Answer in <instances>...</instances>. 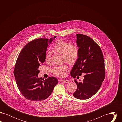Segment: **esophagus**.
<instances>
[{
  "label": "esophagus",
  "instance_id": "34e87169",
  "mask_svg": "<svg viewBox=\"0 0 122 122\" xmlns=\"http://www.w3.org/2000/svg\"><path fill=\"white\" fill-rule=\"evenodd\" d=\"M63 81H64V82L65 83H69L70 82V81L66 80H64Z\"/></svg>",
  "mask_w": 122,
  "mask_h": 122
}]
</instances>
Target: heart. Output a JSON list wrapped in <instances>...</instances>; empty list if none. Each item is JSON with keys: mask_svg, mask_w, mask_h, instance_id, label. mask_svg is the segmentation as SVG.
<instances>
[{"mask_svg": "<svg viewBox=\"0 0 122 122\" xmlns=\"http://www.w3.org/2000/svg\"><path fill=\"white\" fill-rule=\"evenodd\" d=\"M52 50L63 54L64 60L69 64L75 63L79 56V49L77 46L70 42L61 40H59L55 42L52 47ZM45 60L46 63H49L51 61V53L49 52H46ZM67 68V66L64 64L54 67L52 71L55 75L63 77L65 75V71Z\"/></svg>", "mask_w": 122, "mask_h": 122, "instance_id": "b5f03b06", "label": "heart"}]
</instances>
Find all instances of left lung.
Listing matches in <instances>:
<instances>
[{
	"label": "left lung",
	"mask_w": 122,
	"mask_h": 122,
	"mask_svg": "<svg viewBox=\"0 0 122 122\" xmlns=\"http://www.w3.org/2000/svg\"><path fill=\"white\" fill-rule=\"evenodd\" d=\"M79 56L70 72L74 78L84 74L81 82L75 80L77 89L73 96L79 99H87L97 92L105 77L104 60L100 46L93 39L83 34H76Z\"/></svg>",
	"instance_id": "8db88e82"
}]
</instances>
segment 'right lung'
Segmentation results:
<instances>
[{
	"label": "right lung",
	"instance_id": "1",
	"mask_svg": "<svg viewBox=\"0 0 122 122\" xmlns=\"http://www.w3.org/2000/svg\"><path fill=\"white\" fill-rule=\"evenodd\" d=\"M39 38L28 42L20 53L14 71L18 88L25 98L40 102L48 98L58 79L50 77L45 80L38 78L39 66L45 60L46 48L56 38Z\"/></svg>",
	"mask_w": 122,
	"mask_h": 122
}]
</instances>
